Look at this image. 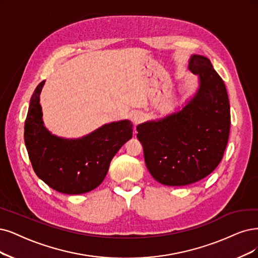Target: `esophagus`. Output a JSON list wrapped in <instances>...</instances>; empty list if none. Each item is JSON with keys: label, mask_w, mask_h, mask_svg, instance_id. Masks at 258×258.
<instances>
[{"label": "esophagus", "mask_w": 258, "mask_h": 258, "mask_svg": "<svg viewBox=\"0 0 258 258\" xmlns=\"http://www.w3.org/2000/svg\"><path fill=\"white\" fill-rule=\"evenodd\" d=\"M131 120H132L133 123L135 124V125H137V124H139L142 120H144V113H142L141 111L133 112L131 114Z\"/></svg>", "instance_id": "34e87169"}]
</instances>
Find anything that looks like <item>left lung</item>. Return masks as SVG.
Returning <instances> with one entry per match:
<instances>
[{
    "mask_svg": "<svg viewBox=\"0 0 258 258\" xmlns=\"http://www.w3.org/2000/svg\"><path fill=\"white\" fill-rule=\"evenodd\" d=\"M189 69L199 75L195 97L176 113L137 126L151 175L168 186H185L206 177L220 164L231 126L223 80L208 58L192 55Z\"/></svg>",
    "mask_w": 258,
    "mask_h": 258,
    "instance_id": "left-lung-1",
    "label": "left lung"
}]
</instances>
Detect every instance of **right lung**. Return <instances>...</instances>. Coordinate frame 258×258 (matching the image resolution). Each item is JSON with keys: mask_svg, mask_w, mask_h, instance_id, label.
<instances>
[{"mask_svg": "<svg viewBox=\"0 0 258 258\" xmlns=\"http://www.w3.org/2000/svg\"><path fill=\"white\" fill-rule=\"evenodd\" d=\"M44 81L37 86L30 102L24 125V141L37 176L54 190L80 195L97 188L106 176L119 149L133 136L128 120L105 124L81 139L52 135L42 121L39 94Z\"/></svg>", "mask_w": 258, "mask_h": 258, "instance_id": "add662e5", "label": "right lung"}]
</instances>
